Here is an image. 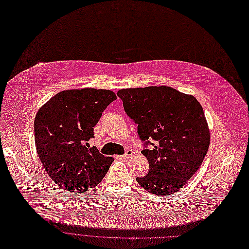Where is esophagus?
Wrapping results in <instances>:
<instances>
[{"instance_id":"34e87169","label":"esophagus","mask_w":249,"mask_h":249,"mask_svg":"<svg viewBox=\"0 0 249 249\" xmlns=\"http://www.w3.org/2000/svg\"><path fill=\"white\" fill-rule=\"evenodd\" d=\"M133 154H134V152L129 149V150H127V151L125 152V154H124L122 157L124 158V159H128V158H130V157L133 156Z\"/></svg>"}]
</instances>
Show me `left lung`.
Segmentation results:
<instances>
[{"instance_id":"obj_1","label":"left lung","mask_w":249,"mask_h":249,"mask_svg":"<svg viewBox=\"0 0 249 249\" xmlns=\"http://www.w3.org/2000/svg\"><path fill=\"white\" fill-rule=\"evenodd\" d=\"M127 115L138 124L142 141L153 139L142 154L149 173L138 184L157 196H170L182 189L200 167L211 142L210 128L199 102L170 86L120 89Z\"/></svg>"}]
</instances>
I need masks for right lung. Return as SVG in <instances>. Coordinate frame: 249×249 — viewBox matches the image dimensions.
Wrapping results in <instances>:
<instances>
[{"instance_id":"obj_1","label":"right lung","mask_w":249,"mask_h":249,"mask_svg":"<svg viewBox=\"0 0 249 249\" xmlns=\"http://www.w3.org/2000/svg\"><path fill=\"white\" fill-rule=\"evenodd\" d=\"M115 99L107 89H69L38 109L34 123L36 152L48 175L63 190L83 193L96 187L114 161L87 142Z\"/></svg>"}]
</instances>
